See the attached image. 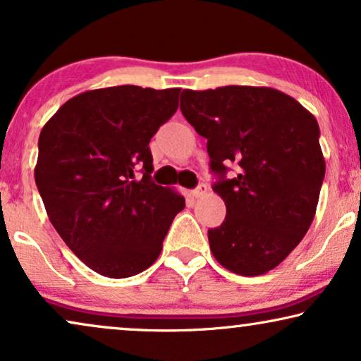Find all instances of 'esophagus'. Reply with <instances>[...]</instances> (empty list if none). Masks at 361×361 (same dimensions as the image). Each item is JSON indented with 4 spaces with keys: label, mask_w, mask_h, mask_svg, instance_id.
Here are the masks:
<instances>
[{
    "label": "esophagus",
    "mask_w": 361,
    "mask_h": 361,
    "mask_svg": "<svg viewBox=\"0 0 361 361\" xmlns=\"http://www.w3.org/2000/svg\"><path fill=\"white\" fill-rule=\"evenodd\" d=\"M207 190H209V189H207V185H205V184H199V185L195 187L194 190H192V195H194L195 199H199V197H202V195H205V194H207Z\"/></svg>",
    "instance_id": "34e87169"
}]
</instances>
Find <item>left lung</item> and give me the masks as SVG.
<instances>
[{
    "label": "left lung",
    "mask_w": 361,
    "mask_h": 361,
    "mask_svg": "<svg viewBox=\"0 0 361 361\" xmlns=\"http://www.w3.org/2000/svg\"><path fill=\"white\" fill-rule=\"evenodd\" d=\"M180 111L207 137L214 190L224 199V224L209 230L215 259L231 273L274 269L312 224L325 161L314 115L269 87L228 85L184 90ZM237 176L226 180V165Z\"/></svg>",
    "instance_id": "8db88e82"
}]
</instances>
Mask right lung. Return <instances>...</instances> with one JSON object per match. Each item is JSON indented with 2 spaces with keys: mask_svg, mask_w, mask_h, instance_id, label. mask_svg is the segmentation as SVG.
<instances>
[{
  "mask_svg": "<svg viewBox=\"0 0 361 361\" xmlns=\"http://www.w3.org/2000/svg\"><path fill=\"white\" fill-rule=\"evenodd\" d=\"M179 93L136 85L88 90L42 128L37 190L61 238L98 274L121 279L149 268L185 207L180 194L151 180L149 141L176 113Z\"/></svg>",
  "mask_w": 361,
  "mask_h": 361,
  "instance_id": "right-lung-1",
  "label": "right lung"
}]
</instances>
